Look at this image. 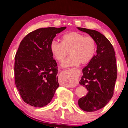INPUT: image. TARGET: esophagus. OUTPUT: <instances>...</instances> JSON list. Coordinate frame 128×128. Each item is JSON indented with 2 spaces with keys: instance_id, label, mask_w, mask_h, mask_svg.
Instances as JSON below:
<instances>
[{
  "instance_id": "esophagus-1",
  "label": "esophagus",
  "mask_w": 128,
  "mask_h": 128,
  "mask_svg": "<svg viewBox=\"0 0 128 128\" xmlns=\"http://www.w3.org/2000/svg\"><path fill=\"white\" fill-rule=\"evenodd\" d=\"M66 71H67V70H66V71H65V72H66ZM70 87H71V86H70Z\"/></svg>"
}]
</instances>
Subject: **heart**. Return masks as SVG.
<instances>
[{
	"mask_svg": "<svg viewBox=\"0 0 128 128\" xmlns=\"http://www.w3.org/2000/svg\"><path fill=\"white\" fill-rule=\"evenodd\" d=\"M50 50L54 58L62 62L67 55L70 56L62 62L63 67L81 64H88L94 56L96 42L94 38L78 32H70L62 37L61 42L53 40L50 44Z\"/></svg>",
	"mask_w": 128,
	"mask_h": 128,
	"instance_id": "obj_1",
	"label": "heart"
}]
</instances>
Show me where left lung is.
I'll return each instance as SVG.
<instances>
[{"mask_svg": "<svg viewBox=\"0 0 128 128\" xmlns=\"http://www.w3.org/2000/svg\"><path fill=\"white\" fill-rule=\"evenodd\" d=\"M78 28L94 38L97 44V54L83 68L79 82L88 92L78 101L82 110L94 112L104 108L114 93L117 78L115 52L110 42L102 34L95 30Z\"/></svg>", "mask_w": 128, "mask_h": 128, "instance_id": "8db88e82", "label": "left lung"}]
</instances>
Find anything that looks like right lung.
<instances>
[{"instance_id": "obj_1", "label": "right lung", "mask_w": 128, "mask_h": 128, "mask_svg": "<svg viewBox=\"0 0 128 128\" xmlns=\"http://www.w3.org/2000/svg\"><path fill=\"white\" fill-rule=\"evenodd\" d=\"M66 28H39L20 42L15 57V85L23 100L32 106L40 108L49 104L59 86L58 64L50 44Z\"/></svg>"}]
</instances>
